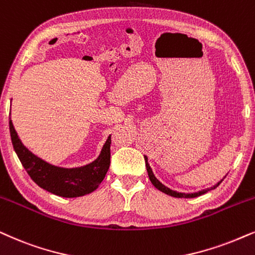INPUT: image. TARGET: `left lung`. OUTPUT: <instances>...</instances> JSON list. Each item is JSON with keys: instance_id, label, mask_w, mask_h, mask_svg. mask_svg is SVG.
Instances as JSON below:
<instances>
[{"instance_id": "obj_1", "label": "left lung", "mask_w": 255, "mask_h": 255, "mask_svg": "<svg viewBox=\"0 0 255 255\" xmlns=\"http://www.w3.org/2000/svg\"><path fill=\"white\" fill-rule=\"evenodd\" d=\"M145 158V165H146V170H147V173H148V178H150V180H151V183L153 184V186L156 187V188H158V190L159 191H161V192H164L165 194H168V196H171V197H174V198H196V197H199V196H201V194H204V193H207L208 191H211V190H214V188H217L218 186H219L220 185V183L221 181H223V179H221L219 183H217L216 185H214L213 187H211V188H206V190H201V191H198V192H193V193H183V192H178V191H173V190H171V188H168L167 186H165L164 184H161L159 180L157 179L156 178V176H154L153 174V171H152V168H151V166H150V164H148V161H147V157L145 156L144 157Z\"/></svg>"}]
</instances>
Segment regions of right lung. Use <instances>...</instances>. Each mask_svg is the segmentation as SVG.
Returning <instances> with one entry per match:
<instances>
[{
  "label": "right lung",
  "instance_id": "obj_1",
  "mask_svg": "<svg viewBox=\"0 0 255 255\" xmlns=\"http://www.w3.org/2000/svg\"><path fill=\"white\" fill-rule=\"evenodd\" d=\"M9 130L14 150L29 176L39 187L56 196L76 198L94 192L110 166L111 135H109L101 153L92 163L78 167H62L36 156L22 143L10 116Z\"/></svg>",
  "mask_w": 255,
  "mask_h": 255
}]
</instances>
